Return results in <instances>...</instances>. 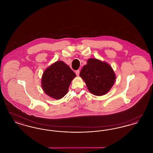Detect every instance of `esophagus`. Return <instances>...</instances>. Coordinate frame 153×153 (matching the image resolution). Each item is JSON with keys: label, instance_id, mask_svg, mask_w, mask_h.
<instances>
[{"label": "esophagus", "instance_id": "obj_1", "mask_svg": "<svg viewBox=\"0 0 153 153\" xmlns=\"http://www.w3.org/2000/svg\"><path fill=\"white\" fill-rule=\"evenodd\" d=\"M75 73H76V74L77 76H79V74H80V70H77Z\"/></svg>", "mask_w": 153, "mask_h": 153}]
</instances>
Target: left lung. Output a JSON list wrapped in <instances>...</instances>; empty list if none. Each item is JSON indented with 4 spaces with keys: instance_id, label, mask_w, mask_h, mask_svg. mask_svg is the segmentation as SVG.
Wrapping results in <instances>:
<instances>
[{
    "instance_id": "8db88e82",
    "label": "left lung",
    "mask_w": 153,
    "mask_h": 153,
    "mask_svg": "<svg viewBox=\"0 0 153 153\" xmlns=\"http://www.w3.org/2000/svg\"><path fill=\"white\" fill-rule=\"evenodd\" d=\"M87 62L80 72V77L91 94L105 95L115 81L116 75L113 69L106 62L96 58H89Z\"/></svg>"
}]
</instances>
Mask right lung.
Returning a JSON list of instances; mask_svg holds the SVG:
<instances>
[{
    "label": "right lung",
    "instance_id": "obj_1",
    "mask_svg": "<svg viewBox=\"0 0 153 153\" xmlns=\"http://www.w3.org/2000/svg\"><path fill=\"white\" fill-rule=\"evenodd\" d=\"M76 76L64 62L56 61L47 68L42 74L41 85L44 92L53 99H62L67 94L71 81Z\"/></svg>",
    "mask_w": 153,
    "mask_h": 153
}]
</instances>
